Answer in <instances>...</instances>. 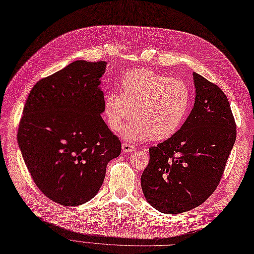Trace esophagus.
Listing matches in <instances>:
<instances>
[{
  "label": "esophagus",
  "instance_id": "1",
  "mask_svg": "<svg viewBox=\"0 0 254 254\" xmlns=\"http://www.w3.org/2000/svg\"><path fill=\"white\" fill-rule=\"evenodd\" d=\"M122 151H124L125 153H132V152L136 151V147L132 143L124 142V144H122Z\"/></svg>",
  "mask_w": 254,
  "mask_h": 254
}]
</instances>
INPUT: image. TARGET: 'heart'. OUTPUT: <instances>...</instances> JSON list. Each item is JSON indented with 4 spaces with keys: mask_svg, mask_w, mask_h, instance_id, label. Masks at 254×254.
<instances>
[{
    "mask_svg": "<svg viewBox=\"0 0 254 254\" xmlns=\"http://www.w3.org/2000/svg\"><path fill=\"white\" fill-rule=\"evenodd\" d=\"M120 91L121 94H107L103 113L109 127L115 132L134 115L136 119L122 130L132 140L152 137L155 141H162L173 137L191 108V93L185 81L148 69L125 74Z\"/></svg>",
    "mask_w": 254,
    "mask_h": 254,
    "instance_id": "heart-1",
    "label": "heart"
}]
</instances>
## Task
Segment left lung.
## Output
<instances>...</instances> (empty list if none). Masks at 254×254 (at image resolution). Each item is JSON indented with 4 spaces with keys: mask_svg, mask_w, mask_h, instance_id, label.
<instances>
[{
    "mask_svg": "<svg viewBox=\"0 0 254 254\" xmlns=\"http://www.w3.org/2000/svg\"><path fill=\"white\" fill-rule=\"evenodd\" d=\"M193 109L176 135L148 148L141 175L147 202L173 214L201 205L217 190L237 138V125L224 92L193 73Z\"/></svg>",
    "mask_w": 254,
    "mask_h": 254,
    "instance_id": "obj_1",
    "label": "left lung"
}]
</instances>
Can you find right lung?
I'll return each instance as SVG.
<instances>
[{"label":"right lung","mask_w":254,"mask_h":254,"mask_svg":"<svg viewBox=\"0 0 254 254\" xmlns=\"http://www.w3.org/2000/svg\"><path fill=\"white\" fill-rule=\"evenodd\" d=\"M107 62L77 61L37 81L26 100L17 143L33 182L47 198L78 206L95 195L107 164L121 153L101 117L99 78Z\"/></svg>","instance_id":"add662e5"}]
</instances>
